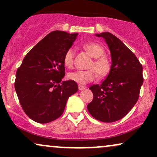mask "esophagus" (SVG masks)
I'll list each match as a JSON object with an SVG mask.
<instances>
[{
  "instance_id": "esophagus-1",
  "label": "esophagus",
  "mask_w": 157,
  "mask_h": 157,
  "mask_svg": "<svg viewBox=\"0 0 157 157\" xmlns=\"http://www.w3.org/2000/svg\"><path fill=\"white\" fill-rule=\"evenodd\" d=\"M86 86H82V85H79L78 86V89L80 91H82V90H84L85 89H86Z\"/></svg>"
}]
</instances>
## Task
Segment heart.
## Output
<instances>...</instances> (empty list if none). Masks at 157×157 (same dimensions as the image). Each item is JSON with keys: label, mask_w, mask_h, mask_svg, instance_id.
<instances>
[{"label": "heart", "mask_w": 157, "mask_h": 157, "mask_svg": "<svg viewBox=\"0 0 157 157\" xmlns=\"http://www.w3.org/2000/svg\"><path fill=\"white\" fill-rule=\"evenodd\" d=\"M83 48L86 50L94 60L89 66L91 69L78 70L70 72L68 75L69 80L75 81L77 83L84 85L94 80L97 77V74L100 77H106L111 70V63L109 60L103 57L104 50L100 45L96 43H87L83 45ZM75 48L71 47L68 48L63 56V63L65 66L71 68L75 60Z\"/></svg>", "instance_id": "obj_1"}]
</instances>
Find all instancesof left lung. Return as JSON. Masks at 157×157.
<instances>
[{"mask_svg":"<svg viewBox=\"0 0 157 157\" xmlns=\"http://www.w3.org/2000/svg\"><path fill=\"white\" fill-rule=\"evenodd\" d=\"M105 39L111 56V70L100 85L91 86L93 100L87 108L90 114L103 122L117 121L137 102L142 83V66L136 55L116 36L97 34Z\"/></svg>","mask_w":157,"mask_h":157,"instance_id":"8db88e82","label":"left lung"}]
</instances>
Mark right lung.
<instances>
[{"label": "right lung", "instance_id": "right-lung-1", "mask_svg": "<svg viewBox=\"0 0 157 157\" xmlns=\"http://www.w3.org/2000/svg\"><path fill=\"white\" fill-rule=\"evenodd\" d=\"M77 35L50 32L25 56L17 68L16 93L24 112L34 121L48 123L60 117L68 97L78 90L75 81H62L64 54Z\"/></svg>", "mask_w": 157, "mask_h": 157}]
</instances>
